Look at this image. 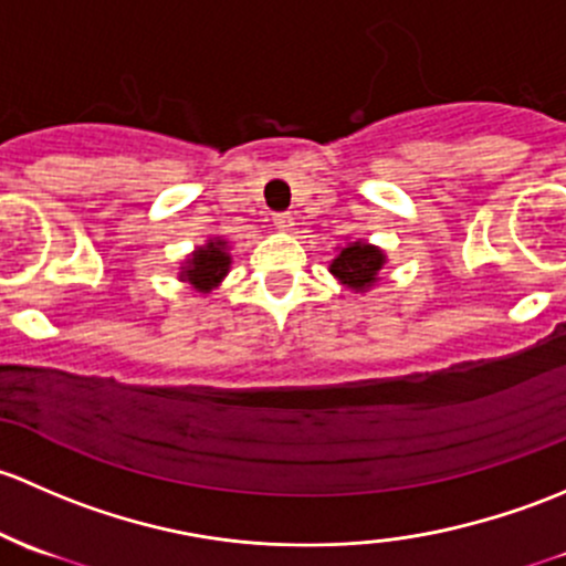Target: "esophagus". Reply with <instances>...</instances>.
I'll use <instances>...</instances> for the list:
<instances>
[{
  "mask_svg": "<svg viewBox=\"0 0 566 566\" xmlns=\"http://www.w3.org/2000/svg\"><path fill=\"white\" fill-rule=\"evenodd\" d=\"M272 223H275V229L285 231V229H291V226H294V218H291L289 212H275V214H272Z\"/></svg>",
  "mask_w": 566,
  "mask_h": 566,
  "instance_id": "1",
  "label": "esophagus"
}]
</instances>
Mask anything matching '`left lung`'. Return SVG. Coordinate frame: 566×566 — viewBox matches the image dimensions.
Returning a JSON list of instances; mask_svg holds the SVG:
<instances>
[{
	"label": "left lung",
	"mask_w": 566,
	"mask_h": 566,
	"mask_svg": "<svg viewBox=\"0 0 566 566\" xmlns=\"http://www.w3.org/2000/svg\"><path fill=\"white\" fill-rule=\"evenodd\" d=\"M384 264V253L381 250L370 248L365 242H352L348 248L340 250L335 261H332L329 272L335 277H340L348 289H368L370 283H376L378 270Z\"/></svg>",
	"instance_id": "8db88e82"
}]
</instances>
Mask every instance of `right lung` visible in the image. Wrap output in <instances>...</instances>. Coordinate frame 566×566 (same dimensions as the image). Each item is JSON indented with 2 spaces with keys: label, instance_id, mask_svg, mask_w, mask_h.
Segmentation results:
<instances>
[{
  "label": "right lung",
  "instance_id": "1",
  "mask_svg": "<svg viewBox=\"0 0 566 566\" xmlns=\"http://www.w3.org/2000/svg\"><path fill=\"white\" fill-rule=\"evenodd\" d=\"M229 253H226V242L214 240L207 242V248H198L193 253V259L188 261L185 266V275L190 283L196 285L198 291H209L212 285H218L223 281V275L229 272Z\"/></svg>",
  "mask_w": 566,
  "mask_h": 566
}]
</instances>
